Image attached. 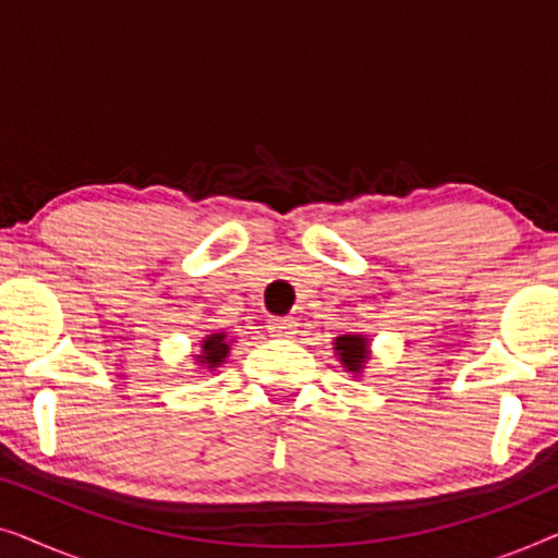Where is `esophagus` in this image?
I'll return each mask as SVG.
<instances>
[{"label": "esophagus", "mask_w": 558, "mask_h": 558, "mask_svg": "<svg viewBox=\"0 0 558 558\" xmlns=\"http://www.w3.org/2000/svg\"><path fill=\"white\" fill-rule=\"evenodd\" d=\"M266 327H269V332L274 335V338H292L296 330V323H294V317H269Z\"/></svg>", "instance_id": "obj_1"}]
</instances>
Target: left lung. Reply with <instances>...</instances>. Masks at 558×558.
Listing matches in <instances>:
<instances>
[{
	"instance_id": "left-lung-1",
	"label": "left lung",
	"mask_w": 558,
	"mask_h": 558,
	"mask_svg": "<svg viewBox=\"0 0 558 558\" xmlns=\"http://www.w3.org/2000/svg\"><path fill=\"white\" fill-rule=\"evenodd\" d=\"M335 345H338L335 350L340 353V361L348 371H361L363 368L365 357H368V342H365V338H361V335H342V338H338Z\"/></svg>"
}]
</instances>
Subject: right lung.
<instances>
[{"instance_id": "1", "label": "right lung", "mask_w": 558, "mask_h": 558, "mask_svg": "<svg viewBox=\"0 0 558 558\" xmlns=\"http://www.w3.org/2000/svg\"><path fill=\"white\" fill-rule=\"evenodd\" d=\"M228 353V342L223 332L210 335V338L203 340V355H195L197 363L208 365V368H216V365L223 363V357Z\"/></svg>"}]
</instances>
